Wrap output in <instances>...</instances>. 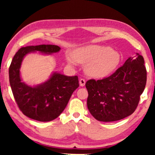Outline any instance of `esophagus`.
Wrapping results in <instances>:
<instances>
[{
	"label": "esophagus",
	"mask_w": 155,
	"mask_h": 155,
	"mask_svg": "<svg viewBox=\"0 0 155 155\" xmlns=\"http://www.w3.org/2000/svg\"><path fill=\"white\" fill-rule=\"evenodd\" d=\"M85 82H86V81H85V79H84V78H81V79L79 80L80 85L82 86V87H83V86H84V85H85Z\"/></svg>",
	"instance_id": "34e87169"
}]
</instances>
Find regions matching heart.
<instances>
[{"instance_id":"1","label":"heart","mask_w":155,"mask_h":155,"mask_svg":"<svg viewBox=\"0 0 155 155\" xmlns=\"http://www.w3.org/2000/svg\"><path fill=\"white\" fill-rule=\"evenodd\" d=\"M72 57L78 64H87V72L96 77H104L111 74L121 61L118 52L109 46L100 45L80 47L72 52Z\"/></svg>"}]
</instances>
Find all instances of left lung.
I'll list each match as a JSON object with an SVG mask.
<instances>
[{"label":"left lung","instance_id":"1","mask_svg":"<svg viewBox=\"0 0 155 155\" xmlns=\"http://www.w3.org/2000/svg\"><path fill=\"white\" fill-rule=\"evenodd\" d=\"M147 72L143 57H129L108 77L85 83L87 108L97 120L114 122L133 114L145 88Z\"/></svg>","mask_w":155,"mask_h":155}]
</instances>
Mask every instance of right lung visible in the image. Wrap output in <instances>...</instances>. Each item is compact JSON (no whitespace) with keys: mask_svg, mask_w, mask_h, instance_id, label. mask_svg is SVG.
<instances>
[{"mask_svg":"<svg viewBox=\"0 0 155 155\" xmlns=\"http://www.w3.org/2000/svg\"><path fill=\"white\" fill-rule=\"evenodd\" d=\"M60 49L58 46L51 44L22 47L12 59L9 76L13 95L18 108L29 118L40 122H49L57 118L79 86L77 76L67 77L57 72L46 83L37 87H30L21 81L20 65L26 54L33 51L50 54L59 52Z\"/></svg>","mask_w":155,"mask_h":155,"instance_id":"add662e5","label":"right lung"}]
</instances>
